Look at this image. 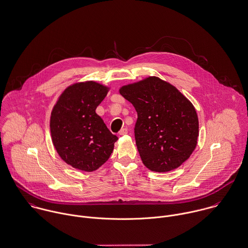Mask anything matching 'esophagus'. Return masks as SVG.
Segmentation results:
<instances>
[{
  "label": "esophagus",
  "mask_w": 248,
  "mask_h": 248,
  "mask_svg": "<svg viewBox=\"0 0 248 248\" xmlns=\"http://www.w3.org/2000/svg\"><path fill=\"white\" fill-rule=\"evenodd\" d=\"M119 134H120V135H125V134H127V128H122V129L120 130Z\"/></svg>",
  "instance_id": "esophagus-1"
}]
</instances>
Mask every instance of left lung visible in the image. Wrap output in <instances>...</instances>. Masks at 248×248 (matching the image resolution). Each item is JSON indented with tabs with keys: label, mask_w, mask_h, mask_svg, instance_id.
<instances>
[{
	"label": "left lung",
	"mask_w": 248,
	"mask_h": 248,
	"mask_svg": "<svg viewBox=\"0 0 248 248\" xmlns=\"http://www.w3.org/2000/svg\"><path fill=\"white\" fill-rule=\"evenodd\" d=\"M138 119L134 133L143 164L152 171L180 167L198 144V118L193 103L170 83L149 77L120 88Z\"/></svg>",
	"instance_id": "1"
}]
</instances>
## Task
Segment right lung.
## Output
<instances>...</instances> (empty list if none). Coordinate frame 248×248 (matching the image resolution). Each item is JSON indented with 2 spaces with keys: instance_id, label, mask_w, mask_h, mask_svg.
<instances>
[{
  "instance_id": "1",
  "label": "right lung",
  "mask_w": 248,
  "mask_h": 248,
  "mask_svg": "<svg viewBox=\"0 0 248 248\" xmlns=\"http://www.w3.org/2000/svg\"><path fill=\"white\" fill-rule=\"evenodd\" d=\"M109 87L96 81L67 87L50 113L51 140L60 158L73 168L94 171L110 157L118 140L96 113Z\"/></svg>"
}]
</instances>
